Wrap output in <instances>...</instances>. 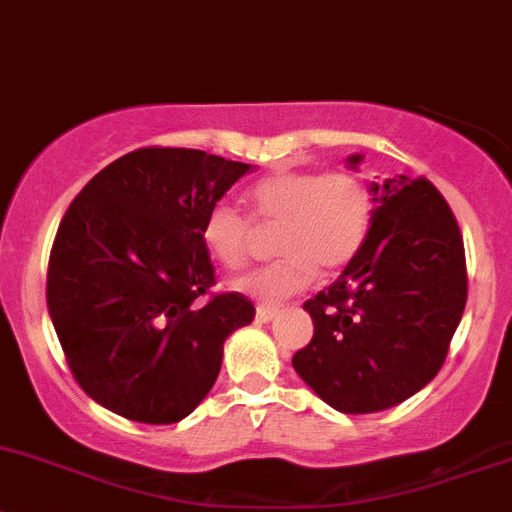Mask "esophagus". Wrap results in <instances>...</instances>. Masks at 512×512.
I'll use <instances>...</instances> for the list:
<instances>
[{
  "label": "esophagus",
  "mask_w": 512,
  "mask_h": 512,
  "mask_svg": "<svg viewBox=\"0 0 512 512\" xmlns=\"http://www.w3.org/2000/svg\"><path fill=\"white\" fill-rule=\"evenodd\" d=\"M276 318V308H268V305H258L256 308V320L258 323H268V320Z\"/></svg>",
  "instance_id": "1"
}]
</instances>
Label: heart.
I'll use <instances>...</instances> for the list:
<instances>
[{
	"label": "heart",
	"instance_id": "heart-1",
	"mask_svg": "<svg viewBox=\"0 0 512 512\" xmlns=\"http://www.w3.org/2000/svg\"><path fill=\"white\" fill-rule=\"evenodd\" d=\"M254 224L278 226L273 251L278 261L236 278V291L276 305L305 291L323 271L350 263L362 249L372 221L365 182L347 170H281L246 189ZM202 244L226 271L249 263L251 224L231 204L217 202L202 221Z\"/></svg>",
	"mask_w": 512,
	"mask_h": 512
}]
</instances>
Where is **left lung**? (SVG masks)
<instances>
[{
	"label": "left lung",
	"instance_id": "8db88e82",
	"mask_svg": "<svg viewBox=\"0 0 512 512\" xmlns=\"http://www.w3.org/2000/svg\"><path fill=\"white\" fill-rule=\"evenodd\" d=\"M362 155L347 157L357 170ZM367 239L328 291L305 300L313 340L293 370L342 414L397 407L441 370L466 308L456 217L429 179L370 182Z\"/></svg>",
	"mask_w": 512,
	"mask_h": 512
}]
</instances>
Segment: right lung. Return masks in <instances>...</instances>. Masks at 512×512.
Instances as JSON below:
<instances>
[{
	"instance_id": "right-lung-1",
	"label": "right lung",
	"mask_w": 512,
	"mask_h": 512,
	"mask_svg": "<svg viewBox=\"0 0 512 512\" xmlns=\"http://www.w3.org/2000/svg\"><path fill=\"white\" fill-rule=\"evenodd\" d=\"M254 167L187 147H142L68 207L46 278L68 367L100 407L175 424L217 382L224 342L254 320L241 293L204 300L214 266L202 221Z\"/></svg>"
}]
</instances>
